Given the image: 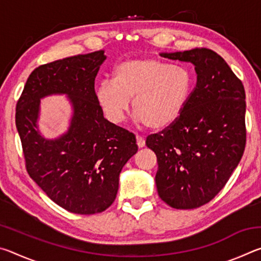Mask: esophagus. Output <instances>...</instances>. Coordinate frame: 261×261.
<instances>
[{
	"label": "esophagus",
	"instance_id": "34e87169",
	"mask_svg": "<svg viewBox=\"0 0 261 261\" xmlns=\"http://www.w3.org/2000/svg\"><path fill=\"white\" fill-rule=\"evenodd\" d=\"M136 140H137V145H138L139 148H143L145 146V139L143 138V137L137 136L136 137Z\"/></svg>",
	"mask_w": 261,
	"mask_h": 261
}]
</instances>
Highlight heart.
Wrapping results in <instances>:
<instances>
[{"instance_id": "heart-1", "label": "heart", "mask_w": 261, "mask_h": 261, "mask_svg": "<svg viewBox=\"0 0 261 261\" xmlns=\"http://www.w3.org/2000/svg\"><path fill=\"white\" fill-rule=\"evenodd\" d=\"M192 85V73L184 65L169 64L154 57H137L117 64L112 82H101L94 96L113 124L123 122L132 100L137 120L149 129L162 130L183 114Z\"/></svg>"}]
</instances>
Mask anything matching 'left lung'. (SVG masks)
I'll use <instances>...</instances> for the list:
<instances>
[{"mask_svg":"<svg viewBox=\"0 0 261 261\" xmlns=\"http://www.w3.org/2000/svg\"><path fill=\"white\" fill-rule=\"evenodd\" d=\"M160 55L192 63L197 84L178 120L146 139L158 158V193L173 208H197L223 189L244 153V86L211 49Z\"/></svg>","mask_w":261,"mask_h":261,"instance_id":"left-lung-1","label":"left lung"}]
</instances>
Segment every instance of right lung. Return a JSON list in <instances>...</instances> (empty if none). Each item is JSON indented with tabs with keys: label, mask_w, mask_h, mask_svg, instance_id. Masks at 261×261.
Instances as JSON below:
<instances>
[{
	"label": "right lung",
	"mask_w": 261,
	"mask_h": 261,
	"mask_svg": "<svg viewBox=\"0 0 261 261\" xmlns=\"http://www.w3.org/2000/svg\"><path fill=\"white\" fill-rule=\"evenodd\" d=\"M105 50L34 69L17 102L16 126L26 169L50 199L74 214L101 213L113 204L122 168L138 151L136 137L106 120L94 96ZM65 94L73 108L68 130L47 140L37 127L40 100Z\"/></svg>",
	"instance_id": "add662e5"
}]
</instances>
